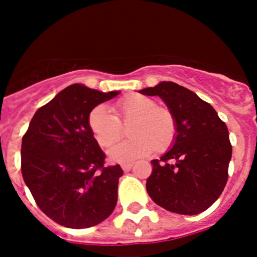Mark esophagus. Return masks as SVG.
Here are the masks:
<instances>
[{"label": "esophagus", "mask_w": 257, "mask_h": 257, "mask_svg": "<svg viewBox=\"0 0 257 257\" xmlns=\"http://www.w3.org/2000/svg\"><path fill=\"white\" fill-rule=\"evenodd\" d=\"M132 168H133V164H132V163H124V164H121V169H123L124 172H129Z\"/></svg>", "instance_id": "34e87169"}]
</instances>
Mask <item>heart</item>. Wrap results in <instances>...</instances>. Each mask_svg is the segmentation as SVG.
<instances>
[{
  "label": "heart",
  "instance_id": "heart-1",
  "mask_svg": "<svg viewBox=\"0 0 257 257\" xmlns=\"http://www.w3.org/2000/svg\"><path fill=\"white\" fill-rule=\"evenodd\" d=\"M115 115L104 105L93 108L88 124L100 147H112L121 138V124H129L131 139L115 145L108 152L112 162H131L149 154L153 149L164 152L175 141L177 120L172 110L157 107L149 97L132 94L114 104Z\"/></svg>",
  "mask_w": 257,
  "mask_h": 257
}]
</instances>
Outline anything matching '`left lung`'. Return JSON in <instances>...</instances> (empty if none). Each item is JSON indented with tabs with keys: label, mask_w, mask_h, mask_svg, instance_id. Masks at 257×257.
I'll list each match as a JSON object with an SVG mask.
<instances>
[{
	"label": "left lung",
	"mask_w": 257,
	"mask_h": 257,
	"mask_svg": "<svg viewBox=\"0 0 257 257\" xmlns=\"http://www.w3.org/2000/svg\"><path fill=\"white\" fill-rule=\"evenodd\" d=\"M139 93L162 98L178 126L172 149L152 160L148 194L168 211L181 215L205 211L221 195L227 181L232 148L226 124L209 103L174 82H160Z\"/></svg>",
	"instance_id": "obj_1"
}]
</instances>
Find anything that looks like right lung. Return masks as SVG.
<instances>
[{
    "label": "right lung",
    "mask_w": 257,
    "mask_h": 257,
    "mask_svg": "<svg viewBox=\"0 0 257 257\" xmlns=\"http://www.w3.org/2000/svg\"><path fill=\"white\" fill-rule=\"evenodd\" d=\"M119 93L69 85L35 113L23 136V180L38 208L57 224L85 229L102 222L115 208L123 170L119 165L104 167L105 155L88 116Z\"/></svg>",
    "instance_id": "1"
}]
</instances>
